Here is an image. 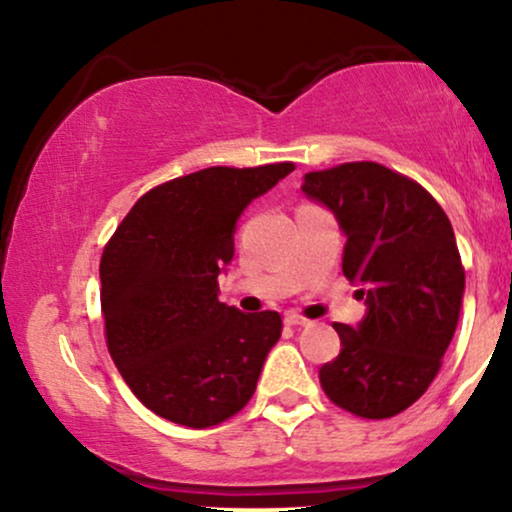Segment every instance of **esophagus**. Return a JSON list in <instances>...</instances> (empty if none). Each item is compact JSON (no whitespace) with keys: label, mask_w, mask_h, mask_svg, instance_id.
<instances>
[{"label":"esophagus","mask_w":512,"mask_h":512,"mask_svg":"<svg viewBox=\"0 0 512 512\" xmlns=\"http://www.w3.org/2000/svg\"><path fill=\"white\" fill-rule=\"evenodd\" d=\"M286 325H291V327H305V325H310V320H308V317L298 315V313H289V315H286Z\"/></svg>","instance_id":"obj_1"}]
</instances>
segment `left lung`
<instances>
[{"mask_svg":"<svg viewBox=\"0 0 512 512\" xmlns=\"http://www.w3.org/2000/svg\"><path fill=\"white\" fill-rule=\"evenodd\" d=\"M303 192L337 216L344 276L368 305L358 327L334 322L342 351L320 385L354 416L390 419L428 390L455 334L464 267L450 219L419 182L373 161L305 173Z\"/></svg>","mask_w":512,"mask_h":512,"instance_id":"left-lung-1","label":"left lung"}]
</instances>
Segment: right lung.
Returning a JSON list of instances; mask_svg holds the SVG:
<instances>
[{
  "instance_id": "1",
  "label": "right lung",
  "mask_w": 512,
  "mask_h": 512,
  "mask_svg": "<svg viewBox=\"0 0 512 512\" xmlns=\"http://www.w3.org/2000/svg\"><path fill=\"white\" fill-rule=\"evenodd\" d=\"M296 168L214 166L137 199L101 257L105 344L129 390L173 424L209 428L255 395L281 315L219 301L236 221Z\"/></svg>"
}]
</instances>
